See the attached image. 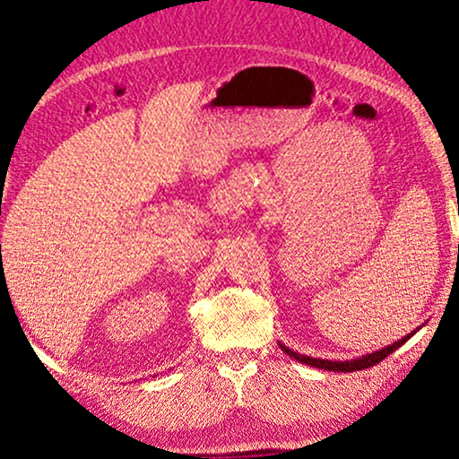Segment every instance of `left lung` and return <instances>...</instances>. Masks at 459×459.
<instances>
[{
	"mask_svg": "<svg viewBox=\"0 0 459 459\" xmlns=\"http://www.w3.org/2000/svg\"><path fill=\"white\" fill-rule=\"evenodd\" d=\"M414 334V333H412ZM412 334H408L402 338V341L390 344V347H385L382 351H376L371 352V355H365V357H359V359H352V361H324V359H314V357H307V355H299V352L291 351L289 347H285V344H279L281 351H285L289 357L298 359L299 363H306V365H312V368H318V369H326V371H342V373H351V371H361V369H369L373 368V365H377L379 361H384V359L387 355H392L394 351H396L398 347H402L408 338H411Z\"/></svg>",
	"mask_w": 459,
	"mask_h": 459,
	"instance_id": "8db88e82",
	"label": "left lung"
}]
</instances>
